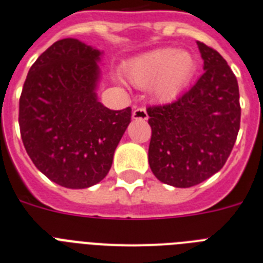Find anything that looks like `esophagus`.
Instances as JSON below:
<instances>
[{
  "label": "esophagus",
  "mask_w": 263,
  "mask_h": 263,
  "mask_svg": "<svg viewBox=\"0 0 263 263\" xmlns=\"http://www.w3.org/2000/svg\"><path fill=\"white\" fill-rule=\"evenodd\" d=\"M132 118H134V119H139V120H146V119H148V114H146L145 107L135 108L134 112H132Z\"/></svg>",
  "instance_id": "1"
}]
</instances>
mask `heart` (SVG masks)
<instances>
[{"instance_id": "obj_1", "label": "heart", "mask_w": 263, "mask_h": 263, "mask_svg": "<svg viewBox=\"0 0 263 263\" xmlns=\"http://www.w3.org/2000/svg\"><path fill=\"white\" fill-rule=\"evenodd\" d=\"M195 59L187 51L153 49L137 56L124 67V76L139 87L152 86L160 101H170L182 93L195 72Z\"/></svg>"}]
</instances>
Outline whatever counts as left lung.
Segmentation results:
<instances>
[{
	"label": "left lung",
	"instance_id": "8db88e82",
	"mask_svg": "<svg viewBox=\"0 0 263 263\" xmlns=\"http://www.w3.org/2000/svg\"><path fill=\"white\" fill-rule=\"evenodd\" d=\"M204 73L177 101L149 106L152 128L148 161L156 178L191 187L219 172L240 129L241 107L235 73L216 49L198 42Z\"/></svg>",
	"mask_w": 263,
	"mask_h": 263
}]
</instances>
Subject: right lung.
<instances>
[{
	"mask_svg": "<svg viewBox=\"0 0 263 263\" xmlns=\"http://www.w3.org/2000/svg\"><path fill=\"white\" fill-rule=\"evenodd\" d=\"M101 52L61 39L30 68L20 98V129L35 166L55 183L86 189L107 176L131 122V107L110 110L96 94Z\"/></svg>",
	"mask_w": 263,
	"mask_h": 263,
	"instance_id": "add662e5",
	"label": "right lung"
}]
</instances>
